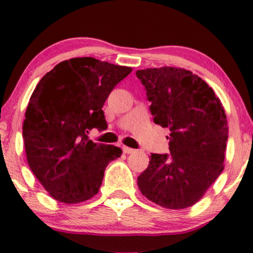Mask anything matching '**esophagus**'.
<instances>
[{
  "instance_id": "esophagus-1",
  "label": "esophagus",
  "mask_w": 253,
  "mask_h": 253,
  "mask_svg": "<svg viewBox=\"0 0 253 253\" xmlns=\"http://www.w3.org/2000/svg\"><path fill=\"white\" fill-rule=\"evenodd\" d=\"M122 150H124V153H126V154H132V153H134V149H132V148L129 147H122Z\"/></svg>"
}]
</instances>
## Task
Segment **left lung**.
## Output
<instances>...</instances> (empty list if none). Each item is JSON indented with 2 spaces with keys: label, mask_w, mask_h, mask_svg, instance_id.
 Segmentation results:
<instances>
[{
  "label": "left lung",
  "mask_w": 253,
  "mask_h": 253,
  "mask_svg": "<svg viewBox=\"0 0 253 253\" xmlns=\"http://www.w3.org/2000/svg\"><path fill=\"white\" fill-rule=\"evenodd\" d=\"M147 91L154 124L170 129V154H152L138 176L143 196L169 209L201 200L221 174L228 141L225 111L213 89L183 68L136 72Z\"/></svg>",
  "instance_id": "obj_1"
}]
</instances>
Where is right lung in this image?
<instances>
[{
	"label": "right lung",
	"instance_id": "add662e5",
	"mask_svg": "<svg viewBox=\"0 0 253 253\" xmlns=\"http://www.w3.org/2000/svg\"><path fill=\"white\" fill-rule=\"evenodd\" d=\"M131 67L93 57L58 63L38 83L23 124L27 160L52 198L79 203L98 193L108 164L121 155L115 145L94 143L93 128H106L103 106Z\"/></svg>",
	"mask_w": 253,
	"mask_h": 253
}]
</instances>
